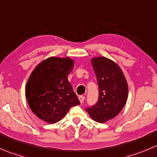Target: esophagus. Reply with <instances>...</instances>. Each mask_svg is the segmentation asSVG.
<instances>
[{
    "label": "esophagus",
    "instance_id": "obj_1",
    "mask_svg": "<svg viewBox=\"0 0 157 157\" xmlns=\"http://www.w3.org/2000/svg\"><path fill=\"white\" fill-rule=\"evenodd\" d=\"M79 100H80V103H83L85 100V97L83 96H79Z\"/></svg>",
    "mask_w": 157,
    "mask_h": 157
}]
</instances>
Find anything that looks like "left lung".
Here are the masks:
<instances>
[{"label": "left lung", "instance_id": "1", "mask_svg": "<svg viewBox=\"0 0 157 157\" xmlns=\"http://www.w3.org/2000/svg\"><path fill=\"white\" fill-rule=\"evenodd\" d=\"M99 86V98L86 108L92 119L104 123L115 118L124 108L128 99V83L119 66L105 57L91 60Z\"/></svg>", "mask_w": 157, "mask_h": 157}]
</instances>
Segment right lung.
Segmentation results:
<instances>
[{
    "label": "right lung",
    "mask_w": 157,
    "mask_h": 157,
    "mask_svg": "<svg viewBox=\"0 0 157 157\" xmlns=\"http://www.w3.org/2000/svg\"><path fill=\"white\" fill-rule=\"evenodd\" d=\"M74 67L69 58L51 57L36 66L26 86V97L33 113L49 124L62 119L80 102L67 80Z\"/></svg>",
    "instance_id": "right-lung-1"
}]
</instances>
